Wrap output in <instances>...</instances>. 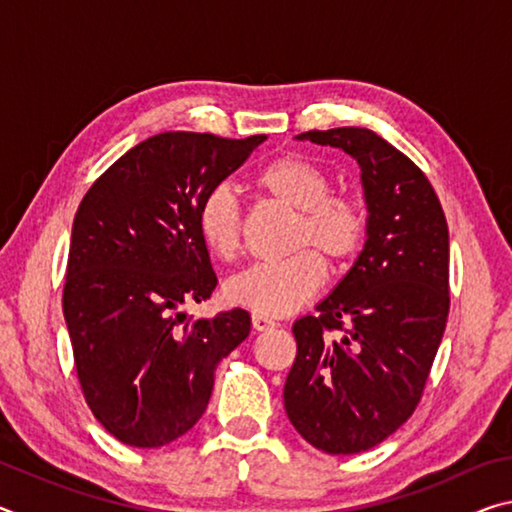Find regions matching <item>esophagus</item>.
I'll return each mask as SVG.
<instances>
[{"label": "esophagus", "instance_id": "obj_1", "mask_svg": "<svg viewBox=\"0 0 512 512\" xmlns=\"http://www.w3.org/2000/svg\"><path fill=\"white\" fill-rule=\"evenodd\" d=\"M273 327H277L273 318L262 316V314H253V329H255V332H266V329H273Z\"/></svg>", "mask_w": 512, "mask_h": 512}]
</instances>
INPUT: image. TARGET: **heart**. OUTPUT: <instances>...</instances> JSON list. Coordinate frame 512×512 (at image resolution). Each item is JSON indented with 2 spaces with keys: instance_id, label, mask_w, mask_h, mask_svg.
<instances>
[{
  "instance_id": "heart-1",
  "label": "heart",
  "mask_w": 512,
  "mask_h": 512,
  "mask_svg": "<svg viewBox=\"0 0 512 512\" xmlns=\"http://www.w3.org/2000/svg\"><path fill=\"white\" fill-rule=\"evenodd\" d=\"M259 192L298 210L291 246L280 262L244 268L223 284V298L262 316H284L316 296L325 282L323 254L334 268L350 266L366 246L368 207L350 192H334L332 176L298 153L277 155L255 173ZM196 230L214 257L232 259L241 246V210L230 187L207 192L196 210Z\"/></svg>"
}]
</instances>
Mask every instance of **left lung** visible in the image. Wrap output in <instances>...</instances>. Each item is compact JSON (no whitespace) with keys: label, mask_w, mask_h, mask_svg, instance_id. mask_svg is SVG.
<instances>
[{"label":"left lung","mask_w":512,"mask_h":512,"mask_svg":"<svg viewBox=\"0 0 512 512\" xmlns=\"http://www.w3.org/2000/svg\"><path fill=\"white\" fill-rule=\"evenodd\" d=\"M357 158L370 212L350 273L293 323L284 409L325 454H359L411 418L449 314V232L422 169L368 128L300 133Z\"/></svg>","instance_id":"1"}]
</instances>
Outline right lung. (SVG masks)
<instances>
[{"label":"right lung","mask_w":512,"mask_h":512,"mask_svg":"<svg viewBox=\"0 0 512 512\" xmlns=\"http://www.w3.org/2000/svg\"><path fill=\"white\" fill-rule=\"evenodd\" d=\"M264 140L153 135L83 196L63 311L81 393L121 443L162 447L192 429L210 402L216 363L250 332L246 309L194 318L180 307L216 287L196 230L198 203Z\"/></svg>","instance_id":"add662e5"}]
</instances>
